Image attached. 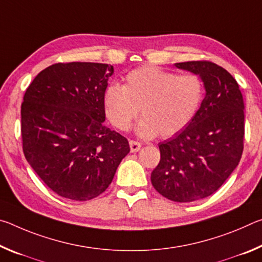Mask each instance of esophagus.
<instances>
[{
	"label": "esophagus",
	"mask_w": 262,
	"mask_h": 262,
	"mask_svg": "<svg viewBox=\"0 0 262 262\" xmlns=\"http://www.w3.org/2000/svg\"><path fill=\"white\" fill-rule=\"evenodd\" d=\"M129 147H130V151L132 152H137L141 149V143L136 141H129Z\"/></svg>",
	"instance_id": "esophagus-1"
}]
</instances>
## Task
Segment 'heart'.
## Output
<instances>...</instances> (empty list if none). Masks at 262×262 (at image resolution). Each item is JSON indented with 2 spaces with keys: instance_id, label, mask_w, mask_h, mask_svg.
I'll use <instances>...</instances> for the list:
<instances>
[{
  "instance_id": "1",
  "label": "heart",
  "mask_w": 262,
  "mask_h": 262,
  "mask_svg": "<svg viewBox=\"0 0 262 262\" xmlns=\"http://www.w3.org/2000/svg\"><path fill=\"white\" fill-rule=\"evenodd\" d=\"M203 86L195 75L167 72L155 66H143L128 73L125 85L106 89L104 107L114 127L128 130L141 113L136 134L152 139L178 134L192 121L200 107Z\"/></svg>"
}]
</instances>
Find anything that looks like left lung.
Returning <instances> with one entry per match:
<instances>
[{
  "label": "left lung",
  "instance_id": "left-lung-1",
  "mask_svg": "<svg viewBox=\"0 0 262 262\" xmlns=\"http://www.w3.org/2000/svg\"><path fill=\"white\" fill-rule=\"evenodd\" d=\"M176 67L199 75L206 96L186 128L158 144L161 161L151 173L159 194L174 202H193L215 193L242 158L244 100L231 74L209 61Z\"/></svg>",
  "mask_w": 262,
  "mask_h": 262
}]
</instances>
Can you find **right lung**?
Returning a JSON list of instances; mask_svg holds the SVG:
<instances>
[{"mask_svg": "<svg viewBox=\"0 0 262 262\" xmlns=\"http://www.w3.org/2000/svg\"><path fill=\"white\" fill-rule=\"evenodd\" d=\"M113 73L106 63H55L26 89L20 110L25 158L62 198L98 196L130 151L126 137L104 125V95Z\"/></svg>", "mask_w": 262, "mask_h": 262, "instance_id": "add662e5", "label": "right lung"}]
</instances>
